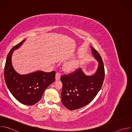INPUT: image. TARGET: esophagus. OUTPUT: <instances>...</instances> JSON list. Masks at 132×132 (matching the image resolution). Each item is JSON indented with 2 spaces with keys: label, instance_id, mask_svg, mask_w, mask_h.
I'll use <instances>...</instances> for the list:
<instances>
[{
  "label": "esophagus",
  "instance_id": "obj_1",
  "mask_svg": "<svg viewBox=\"0 0 132 132\" xmlns=\"http://www.w3.org/2000/svg\"><path fill=\"white\" fill-rule=\"evenodd\" d=\"M61 74L60 73H59V72L56 73V75H55V79H56V80H59L60 79V78H61Z\"/></svg>",
  "mask_w": 132,
  "mask_h": 132
}]
</instances>
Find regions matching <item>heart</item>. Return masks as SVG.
<instances>
[{
	"label": "heart",
	"instance_id": "1",
	"mask_svg": "<svg viewBox=\"0 0 132 132\" xmlns=\"http://www.w3.org/2000/svg\"><path fill=\"white\" fill-rule=\"evenodd\" d=\"M78 66V62L73 61L69 63L65 66V68L67 71H72L76 69Z\"/></svg>",
	"mask_w": 132,
	"mask_h": 132
}]
</instances>
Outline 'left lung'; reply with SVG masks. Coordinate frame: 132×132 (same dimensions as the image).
<instances>
[{"label":"left lung","mask_w":132,"mask_h":132,"mask_svg":"<svg viewBox=\"0 0 132 132\" xmlns=\"http://www.w3.org/2000/svg\"><path fill=\"white\" fill-rule=\"evenodd\" d=\"M92 54L99 63L96 72L86 75L81 69L62 76L63 84L61 97L63 104L70 110H76L89 104L100 90L104 79V68L98 52L90 46Z\"/></svg>","instance_id":"obj_1"}]
</instances>
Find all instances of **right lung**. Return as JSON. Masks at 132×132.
Listing matches in <instances>:
<instances>
[{
	"instance_id": "1",
	"label": "right lung",
	"mask_w": 132,
	"mask_h": 132,
	"mask_svg": "<svg viewBox=\"0 0 132 132\" xmlns=\"http://www.w3.org/2000/svg\"><path fill=\"white\" fill-rule=\"evenodd\" d=\"M26 40L13 47L8 53L4 69L6 85L12 96L20 103L32 105L41 99L45 89L55 80V72L37 71L20 75L13 68L11 56L13 51L20 47Z\"/></svg>"
}]
</instances>
